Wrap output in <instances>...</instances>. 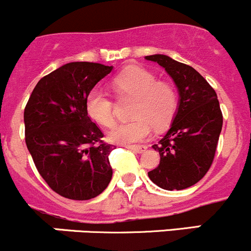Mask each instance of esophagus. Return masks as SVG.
Returning a JSON list of instances; mask_svg holds the SVG:
<instances>
[{
    "label": "esophagus",
    "instance_id": "1",
    "mask_svg": "<svg viewBox=\"0 0 251 251\" xmlns=\"http://www.w3.org/2000/svg\"><path fill=\"white\" fill-rule=\"evenodd\" d=\"M126 148L131 149V151H136V153H143L147 151L146 146H126Z\"/></svg>",
    "mask_w": 251,
    "mask_h": 251
}]
</instances>
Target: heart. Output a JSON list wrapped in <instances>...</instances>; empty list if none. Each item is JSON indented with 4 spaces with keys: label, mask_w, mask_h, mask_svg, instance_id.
<instances>
[{
    "label": "heart",
    "mask_w": 251,
    "mask_h": 251,
    "mask_svg": "<svg viewBox=\"0 0 251 251\" xmlns=\"http://www.w3.org/2000/svg\"><path fill=\"white\" fill-rule=\"evenodd\" d=\"M113 86L120 95L136 98L133 120L114 126L109 140L114 143L131 144L144 141L151 132V125L161 128L168 125L176 109V93L173 86L156 82L153 73L131 67L114 77ZM88 116L109 127L114 124L113 102L104 91L93 88L86 100Z\"/></svg>",
    "instance_id": "heart-1"
}]
</instances>
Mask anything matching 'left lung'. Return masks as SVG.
<instances>
[{"label": "left lung", "instance_id": "left-lung-1", "mask_svg": "<svg viewBox=\"0 0 251 251\" xmlns=\"http://www.w3.org/2000/svg\"><path fill=\"white\" fill-rule=\"evenodd\" d=\"M144 58L164 68L178 92L170 128L151 146L160 154V163L148 176L160 188L181 191L201 181L211 166L222 130L220 103L214 88L194 68L165 54Z\"/></svg>", "mask_w": 251, "mask_h": 251}]
</instances>
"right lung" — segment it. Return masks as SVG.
<instances>
[{
  "instance_id": "right-lung-1",
  "label": "right lung",
  "mask_w": 251,
  "mask_h": 251,
  "mask_svg": "<svg viewBox=\"0 0 251 251\" xmlns=\"http://www.w3.org/2000/svg\"><path fill=\"white\" fill-rule=\"evenodd\" d=\"M113 67L72 62L41 78L24 110L25 142L37 171L55 193L73 201L100 196L113 170L115 146L88 116L86 100Z\"/></svg>"
}]
</instances>
